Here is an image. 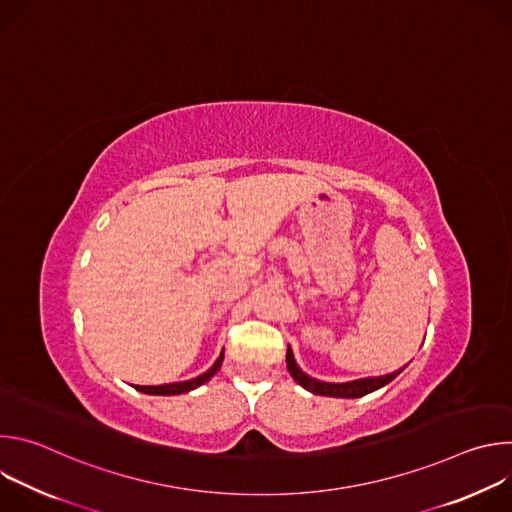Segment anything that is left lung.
Wrapping results in <instances>:
<instances>
[{"mask_svg":"<svg viewBox=\"0 0 512 512\" xmlns=\"http://www.w3.org/2000/svg\"><path fill=\"white\" fill-rule=\"evenodd\" d=\"M285 362H287V371L289 375L294 377L296 383H300L306 391L314 393V395H324V397H344V399H356V397H364L369 395L381 387H385L387 383H391L403 369L383 375V377H367V379H356V381H348V383H324L318 379H312L310 375H306L294 358V352L287 346V354H285Z\"/></svg>","mask_w":512,"mask_h":512,"instance_id":"8db88e82","label":"left lung"}]
</instances>
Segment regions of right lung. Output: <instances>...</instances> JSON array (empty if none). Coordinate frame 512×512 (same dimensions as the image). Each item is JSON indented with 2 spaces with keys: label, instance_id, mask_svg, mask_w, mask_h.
<instances>
[{
  "label": "right lung",
  "instance_id": "right-lung-1",
  "mask_svg": "<svg viewBox=\"0 0 512 512\" xmlns=\"http://www.w3.org/2000/svg\"><path fill=\"white\" fill-rule=\"evenodd\" d=\"M223 358H225V350L221 352V356L216 358V362L212 364V367H210L206 373L198 375L196 379L182 381V383H170V385H135V389L141 391V393H148V395H182V393H188V391H192V389H196V387L208 383V381L216 375V371L221 369Z\"/></svg>",
  "mask_w": 512,
  "mask_h": 512
}]
</instances>
